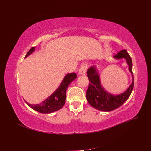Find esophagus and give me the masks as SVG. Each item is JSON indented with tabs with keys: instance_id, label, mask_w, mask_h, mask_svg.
<instances>
[{
	"instance_id": "obj_1",
	"label": "esophagus",
	"mask_w": 151,
	"mask_h": 151,
	"mask_svg": "<svg viewBox=\"0 0 151 151\" xmlns=\"http://www.w3.org/2000/svg\"><path fill=\"white\" fill-rule=\"evenodd\" d=\"M87 67H88V65L86 63H83V65H81L79 70V74L80 75H84L85 74V73L86 72V69H87Z\"/></svg>"
}]
</instances>
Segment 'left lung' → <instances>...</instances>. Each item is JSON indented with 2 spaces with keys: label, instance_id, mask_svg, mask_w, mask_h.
<instances>
[{
  "label": "left lung",
  "instance_id": "1",
  "mask_svg": "<svg viewBox=\"0 0 151 151\" xmlns=\"http://www.w3.org/2000/svg\"><path fill=\"white\" fill-rule=\"evenodd\" d=\"M113 58L116 60L124 58L129 65V70L132 76L131 84L121 94H113L105 90L101 83L99 73L96 66H91L87 70V74L90 81L86 92L87 100L91 106L102 111H111L122 106L129 99L134 88L132 62L129 53L125 50H123L113 56Z\"/></svg>",
  "mask_w": 151,
  "mask_h": 151
}]
</instances>
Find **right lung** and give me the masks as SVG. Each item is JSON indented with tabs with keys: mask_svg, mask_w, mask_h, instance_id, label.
Segmentation results:
<instances>
[{
	"mask_svg": "<svg viewBox=\"0 0 151 151\" xmlns=\"http://www.w3.org/2000/svg\"><path fill=\"white\" fill-rule=\"evenodd\" d=\"M35 47L31 48L26 55L25 58L33 53ZM77 78V74L75 72L67 74L63 77L60 84L57 89L49 96L39 104H30L27 101L25 102L29 107L34 110L42 113H51L61 109L65 104L66 99V91L68 86L72 82Z\"/></svg>",
	"mask_w": 151,
	"mask_h": 151,
	"instance_id": "right-lung-1",
	"label": "right lung"
}]
</instances>
